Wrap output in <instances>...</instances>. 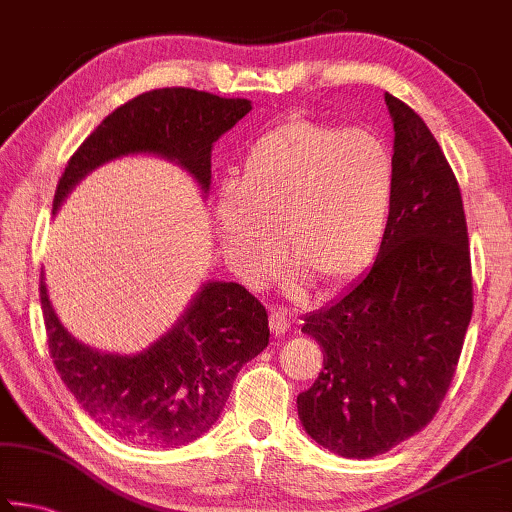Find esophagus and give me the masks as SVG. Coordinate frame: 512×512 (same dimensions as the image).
Wrapping results in <instances>:
<instances>
[{
    "mask_svg": "<svg viewBox=\"0 0 512 512\" xmlns=\"http://www.w3.org/2000/svg\"><path fill=\"white\" fill-rule=\"evenodd\" d=\"M291 320H293V316L287 309H273L271 318H268V325H271L275 336H282L291 327Z\"/></svg>",
    "mask_w": 512,
    "mask_h": 512,
    "instance_id": "obj_1",
    "label": "esophagus"
}]
</instances>
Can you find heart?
Returning a JSON list of instances; mask_svg holds the SVG:
<instances>
[{"label": "heart", "instance_id": "heart-1", "mask_svg": "<svg viewBox=\"0 0 512 512\" xmlns=\"http://www.w3.org/2000/svg\"><path fill=\"white\" fill-rule=\"evenodd\" d=\"M393 196L395 158L381 137L291 117L259 135L237 185L219 189L216 223L225 257L244 282L273 280L282 236L298 271L332 291L377 253Z\"/></svg>", "mask_w": 512, "mask_h": 512}]
</instances>
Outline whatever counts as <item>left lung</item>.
<instances>
[{
	"label": "left lung",
	"instance_id": "left-lung-1",
	"mask_svg": "<svg viewBox=\"0 0 512 512\" xmlns=\"http://www.w3.org/2000/svg\"><path fill=\"white\" fill-rule=\"evenodd\" d=\"M395 128V196L375 264L345 296L305 318L323 370L298 395L318 445L372 458L438 413L472 318V264L461 187L436 137L386 94Z\"/></svg>",
	"mask_w": 512,
	"mask_h": 512
}]
</instances>
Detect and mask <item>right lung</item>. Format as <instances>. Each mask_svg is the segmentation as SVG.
Masks as SVG:
<instances>
[{"label":"right lung","instance_id":"obj_1","mask_svg":"<svg viewBox=\"0 0 512 512\" xmlns=\"http://www.w3.org/2000/svg\"><path fill=\"white\" fill-rule=\"evenodd\" d=\"M248 99L189 88L144 92L85 137L58 180L54 210L99 164L133 153L178 162L210 189L212 144L250 112ZM40 302L49 354L83 411L126 443L187 445L219 420L232 381L268 345V314L237 282H207L178 325L135 357L103 354L72 339L51 309L45 277Z\"/></svg>","mask_w":512,"mask_h":512}]
</instances>
